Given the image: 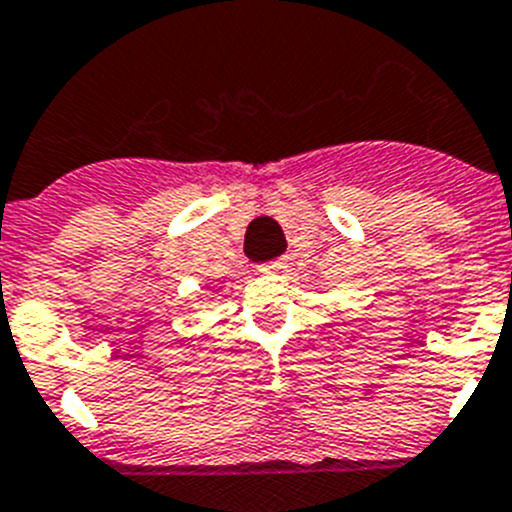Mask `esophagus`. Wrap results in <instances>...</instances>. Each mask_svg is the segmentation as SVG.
Here are the masks:
<instances>
[{
  "mask_svg": "<svg viewBox=\"0 0 512 512\" xmlns=\"http://www.w3.org/2000/svg\"><path fill=\"white\" fill-rule=\"evenodd\" d=\"M283 265H286V263H283L281 257H278V260H270V263L257 265V270H260V273H281Z\"/></svg>",
  "mask_w": 512,
  "mask_h": 512,
  "instance_id": "obj_1",
  "label": "esophagus"
}]
</instances>
